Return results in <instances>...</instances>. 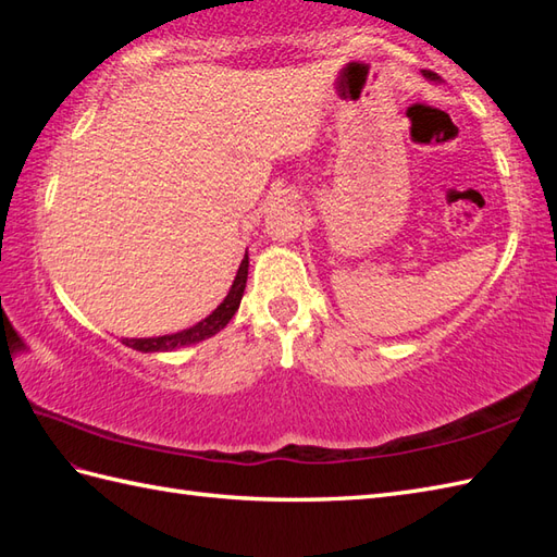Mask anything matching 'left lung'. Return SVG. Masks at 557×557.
Masks as SVG:
<instances>
[{"mask_svg":"<svg viewBox=\"0 0 557 557\" xmlns=\"http://www.w3.org/2000/svg\"><path fill=\"white\" fill-rule=\"evenodd\" d=\"M423 76L431 78V81H437V74H433V71H423Z\"/></svg>","mask_w":557,"mask_h":557,"instance_id":"8db88e82","label":"left lung"}]
</instances>
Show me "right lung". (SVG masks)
<instances>
[{"instance_id": "obj_1", "label": "right lung", "mask_w": 557, "mask_h": 557, "mask_svg": "<svg viewBox=\"0 0 557 557\" xmlns=\"http://www.w3.org/2000/svg\"><path fill=\"white\" fill-rule=\"evenodd\" d=\"M246 277H248V253L244 256L239 270H236V277L232 282V289L224 301L218 306L215 311H212L203 321L196 323L194 327L182 330V333H174V335H162V337H140V339H124L126 347H134L138 351H172V349H180V347H188V345H196L200 339H208L232 321V315L236 313L244 297V289H246Z\"/></svg>"}]
</instances>
